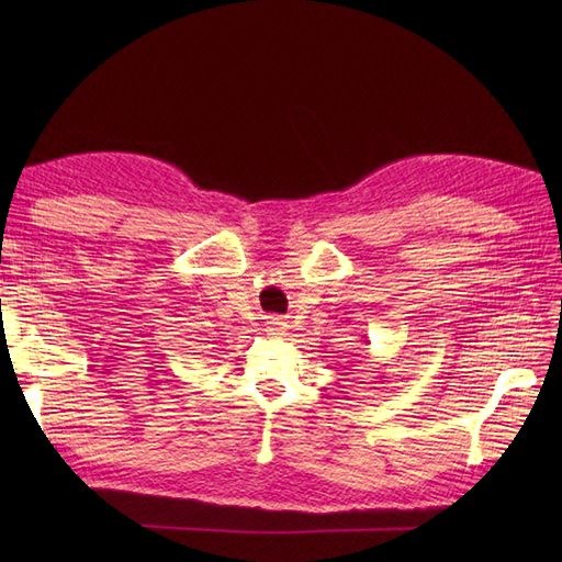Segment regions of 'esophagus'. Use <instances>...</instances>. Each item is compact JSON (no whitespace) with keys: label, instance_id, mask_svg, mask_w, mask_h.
I'll list each match as a JSON object with an SVG mask.
<instances>
[{"label":"esophagus","instance_id":"1","mask_svg":"<svg viewBox=\"0 0 562 562\" xmlns=\"http://www.w3.org/2000/svg\"><path fill=\"white\" fill-rule=\"evenodd\" d=\"M267 328H269V333H274V335H279V333H283V321H279V318H271L269 323H267Z\"/></svg>","mask_w":562,"mask_h":562}]
</instances>
